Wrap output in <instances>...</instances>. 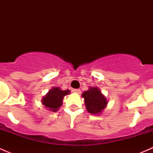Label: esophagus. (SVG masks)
Wrapping results in <instances>:
<instances>
[{
    "label": "esophagus",
    "mask_w": 153,
    "mask_h": 153,
    "mask_svg": "<svg viewBox=\"0 0 153 153\" xmlns=\"http://www.w3.org/2000/svg\"><path fill=\"white\" fill-rule=\"evenodd\" d=\"M73 92L74 93H76V94H80L81 93V90L78 89H73Z\"/></svg>",
    "instance_id": "34e87169"
}]
</instances>
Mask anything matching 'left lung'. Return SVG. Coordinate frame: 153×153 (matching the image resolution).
Instances as JSON below:
<instances>
[{
    "label": "left lung",
    "mask_w": 153,
    "mask_h": 153,
    "mask_svg": "<svg viewBox=\"0 0 153 153\" xmlns=\"http://www.w3.org/2000/svg\"><path fill=\"white\" fill-rule=\"evenodd\" d=\"M81 96L84 98L86 110L92 115H101L107 106V99L97 86H89V89L84 91Z\"/></svg>",
    "instance_id": "1"
}]
</instances>
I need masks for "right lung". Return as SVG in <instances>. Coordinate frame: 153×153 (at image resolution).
Masks as SVG:
<instances>
[{"instance_id": "obj_1", "label": "right lung", "mask_w": 153, "mask_h": 153, "mask_svg": "<svg viewBox=\"0 0 153 153\" xmlns=\"http://www.w3.org/2000/svg\"><path fill=\"white\" fill-rule=\"evenodd\" d=\"M70 90H62L60 87L53 86L46 94L41 100V103L45 106L47 110L55 112L58 110L59 107L62 106L63 99L64 96L69 95Z\"/></svg>"}]
</instances>
